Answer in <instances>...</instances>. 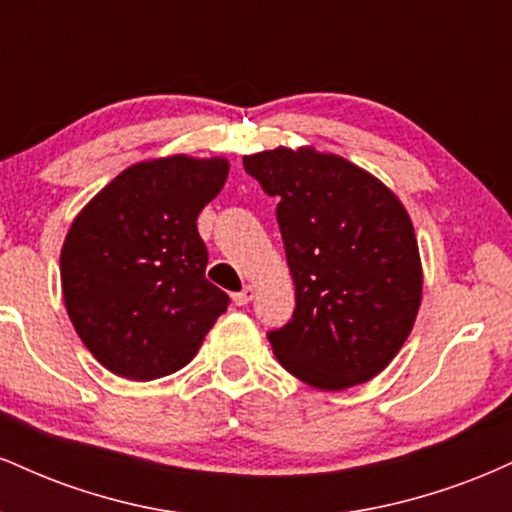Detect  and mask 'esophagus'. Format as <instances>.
Wrapping results in <instances>:
<instances>
[{
  "label": "esophagus",
  "mask_w": 512,
  "mask_h": 512,
  "mask_svg": "<svg viewBox=\"0 0 512 512\" xmlns=\"http://www.w3.org/2000/svg\"><path fill=\"white\" fill-rule=\"evenodd\" d=\"M252 298H255V289H252V286H245L243 291L233 293V303L236 305H248Z\"/></svg>",
  "instance_id": "obj_1"
}]
</instances>
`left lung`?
<instances>
[{"label": "left lung", "mask_w": 512, "mask_h": 512, "mask_svg": "<svg viewBox=\"0 0 512 512\" xmlns=\"http://www.w3.org/2000/svg\"><path fill=\"white\" fill-rule=\"evenodd\" d=\"M243 166L279 199L296 310L269 332L276 361L315 390L375 378L407 342L424 269L409 211L383 180L315 146H276Z\"/></svg>", "instance_id": "obj_1"}]
</instances>
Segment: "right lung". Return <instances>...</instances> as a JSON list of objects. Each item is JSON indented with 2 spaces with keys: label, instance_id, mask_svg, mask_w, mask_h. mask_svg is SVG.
Returning <instances> with one entry per match:
<instances>
[{
  "label": "right lung",
  "instance_id": "right-lung-1",
  "mask_svg": "<svg viewBox=\"0 0 512 512\" xmlns=\"http://www.w3.org/2000/svg\"><path fill=\"white\" fill-rule=\"evenodd\" d=\"M228 158L158 156L122 170L76 214L60 255L62 298L93 358L156 380L195 358L228 296L204 276L197 216L221 192Z\"/></svg>",
  "mask_w": 512,
  "mask_h": 512
}]
</instances>
